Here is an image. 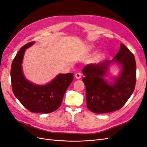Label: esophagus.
<instances>
[{
  "instance_id": "34e87169",
  "label": "esophagus",
  "mask_w": 147,
  "mask_h": 147,
  "mask_svg": "<svg viewBox=\"0 0 147 147\" xmlns=\"http://www.w3.org/2000/svg\"><path fill=\"white\" fill-rule=\"evenodd\" d=\"M75 78L77 79H80L81 77H82V74H81L80 72H77L75 74Z\"/></svg>"
}]
</instances>
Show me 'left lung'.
<instances>
[{"label":"left lung","mask_w":147,"mask_h":147,"mask_svg":"<svg viewBox=\"0 0 147 147\" xmlns=\"http://www.w3.org/2000/svg\"><path fill=\"white\" fill-rule=\"evenodd\" d=\"M116 63L121 70L117 77L108 82L111 65ZM82 78L86 86L88 108L92 113L104 114L119 110L134 92L136 81L135 58L123 44L113 60L97 64H89L82 70Z\"/></svg>","instance_id":"1"}]
</instances>
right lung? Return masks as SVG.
<instances>
[{"label":"right lung","instance_id":"add662e5","mask_svg":"<svg viewBox=\"0 0 147 147\" xmlns=\"http://www.w3.org/2000/svg\"><path fill=\"white\" fill-rule=\"evenodd\" d=\"M34 44V42H31L24 45L13 61L11 68L13 92L30 112L50 113L58 109L61 105L64 93L74 80V74H58L51 82L43 85L28 81L24 74L22 64L25 50Z\"/></svg>","mask_w":147,"mask_h":147}]
</instances>
